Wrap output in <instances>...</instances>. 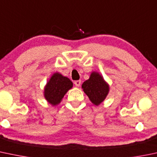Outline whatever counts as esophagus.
<instances>
[{
    "label": "esophagus",
    "mask_w": 157,
    "mask_h": 157,
    "mask_svg": "<svg viewBox=\"0 0 157 157\" xmlns=\"http://www.w3.org/2000/svg\"><path fill=\"white\" fill-rule=\"evenodd\" d=\"M74 85L76 86H77V87H79L80 86V84H81V80H75V81H74Z\"/></svg>",
    "instance_id": "1"
}]
</instances>
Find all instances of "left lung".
I'll return each mask as SVG.
<instances>
[{
    "instance_id": "8db88e82",
    "label": "left lung",
    "mask_w": 157,
    "mask_h": 157,
    "mask_svg": "<svg viewBox=\"0 0 157 157\" xmlns=\"http://www.w3.org/2000/svg\"><path fill=\"white\" fill-rule=\"evenodd\" d=\"M82 88L90 101L95 105L101 103L109 92L108 85L104 80L103 77L96 72L92 73L90 79L83 83Z\"/></svg>"
}]
</instances>
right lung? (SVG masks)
Masks as SVG:
<instances>
[{"label":"right lung","mask_w":157,"mask_h":157,"mask_svg":"<svg viewBox=\"0 0 157 157\" xmlns=\"http://www.w3.org/2000/svg\"><path fill=\"white\" fill-rule=\"evenodd\" d=\"M73 86V83L67 77L59 73L54 74L44 90V96L51 105H56L62 101L67 90Z\"/></svg>","instance_id":"obj_1"}]
</instances>
